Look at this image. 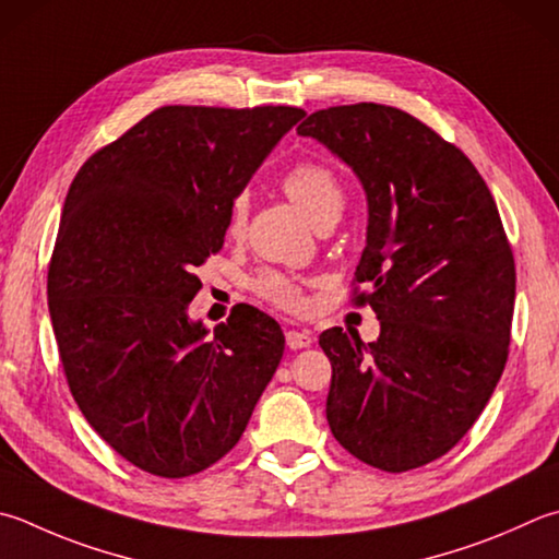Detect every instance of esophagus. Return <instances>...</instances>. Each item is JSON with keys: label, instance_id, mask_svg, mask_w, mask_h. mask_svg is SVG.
<instances>
[{"label": "esophagus", "instance_id": "34e87169", "mask_svg": "<svg viewBox=\"0 0 559 559\" xmlns=\"http://www.w3.org/2000/svg\"><path fill=\"white\" fill-rule=\"evenodd\" d=\"M284 338H287V345L292 350H301V347H309L313 343L311 331H287Z\"/></svg>", "mask_w": 559, "mask_h": 559}]
</instances>
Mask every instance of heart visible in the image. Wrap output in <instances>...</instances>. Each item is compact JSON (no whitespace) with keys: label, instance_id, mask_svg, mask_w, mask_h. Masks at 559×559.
<instances>
[{"label":"heart","instance_id":"1","mask_svg":"<svg viewBox=\"0 0 559 559\" xmlns=\"http://www.w3.org/2000/svg\"><path fill=\"white\" fill-rule=\"evenodd\" d=\"M282 187L287 197L297 204L304 214L311 218V224H321L323 218L335 216L343 212L345 192L343 185L335 175L333 167H329L321 160H301L292 165L282 177ZM248 214V199L240 194L230 204V234L243 228ZM255 292L267 301L277 304L282 309L299 311L304 297L297 284L289 277L277 275V272H262L255 280Z\"/></svg>","mask_w":559,"mask_h":559}]
</instances>
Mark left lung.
Segmentation results:
<instances>
[{"instance_id":"obj_1","label":"left lung","mask_w":559,"mask_h":559,"mask_svg":"<svg viewBox=\"0 0 559 559\" xmlns=\"http://www.w3.org/2000/svg\"><path fill=\"white\" fill-rule=\"evenodd\" d=\"M299 135L353 167L367 194L355 304L379 338L329 329L325 418L338 443L384 472L443 457L487 406L509 357L515 265L477 167L424 121L360 102L307 116Z\"/></svg>"}]
</instances>
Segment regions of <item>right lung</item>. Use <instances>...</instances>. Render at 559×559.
Returning <instances> with one entry per match:
<instances>
[{
	"instance_id": "1",
	"label": "right lung",
	"mask_w": 559,
	"mask_h": 559,
	"mask_svg": "<svg viewBox=\"0 0 559 559\" xmlns=\"http://www.w3.org/2000/svg\"><path fill=\"white\" fill-rule=\"evenodd\" d=\"M297 107H160L72 180L48 267L70 392L131 465L180 479L234 448L284 353L272 316L238 304L209 333L187 313L230 204Z\"/></svg>"
}]
</instances>
